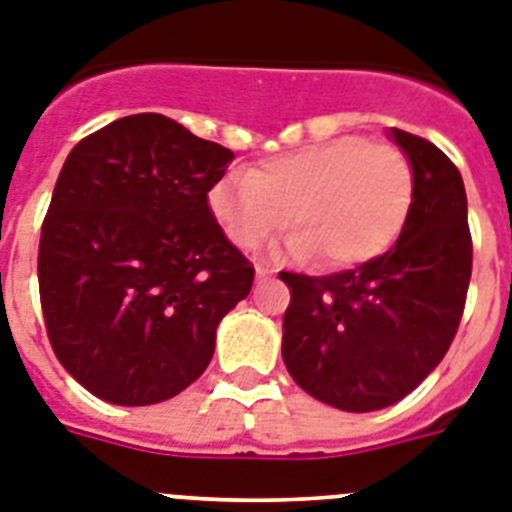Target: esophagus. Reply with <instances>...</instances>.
I'll return each mask as SVG.
<instances>
[{
    "label": "esophagus",
    "instance_id": "34e87169",
    "mask_svg": "<svg viewBox=\"0 0 512 512\" xmlns=\"http://www.w3.org/2000/svg\"><path fill=\"white\" fill-rule=\"evenodd\" d=\"M255 273H257V281H265V278H270V276H273V273H276V270H273V268H268V265H257V268H255Z\"/></svg>",
    "mask_w": 512,
    "mask_h": 512
}]
</instances>
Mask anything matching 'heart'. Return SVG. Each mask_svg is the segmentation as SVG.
Masks as SVG:
<instances>
[{"mask_svg":"<svg viewBox=\"0 0 512 512\" xmlns=\"http://www.w3.org/2000/svg\"><path fill=\"white\" fill-rule=\"evenodd\" d=\"M411 205L409 156L359 135L265 158L208 192L210 216L234 247L257 249L291 221V255H320L330 268H354L393 247Z\"/></svg>","mask_w":512,"mask_h":512,"instance_id":"obj_1","label":"heart"}]
</instances>
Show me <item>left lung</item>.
<instances>
[{
    "label": "left lung",
    "mask_w": 512,
    "mask_h": 512,
    "mask_svg": "<svg viewBox=\"0 0 512 512\" xmlns=\"http://www.w3.org/2000/svg\"><path fill=\"white\" fill-rule=\"evenodd\" d=\"M414 166V205L398 242L359 268L281 273L283 364L304 393L341 411L409 395L448 354L471 281L466 190L435 143L393 130Z\"/></svg>",
    "instance_id": "obj_1"
}]
</instances>
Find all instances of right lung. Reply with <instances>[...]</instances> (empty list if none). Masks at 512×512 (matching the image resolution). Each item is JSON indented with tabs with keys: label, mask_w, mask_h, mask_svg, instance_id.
I'll return each instance as SVG.
<instances>
[{
	"label": "right lung",
	"mask_w": 512,
	"mask_h": 512,
	"mask_svg": "<svg viewBox=\"0 0 512 512\" xmlns=\"http://www.w3.org/2000/svg\"><path fill=\"white\" fill-rule=\"evenodd\" d=\"M231 153L163 114L83 137L59 171L38 242L49 343L85 390L150 406L190 388L255 268L210 216Z\"/></svg>",
	"instance_id": "1"
}]
</instances>
